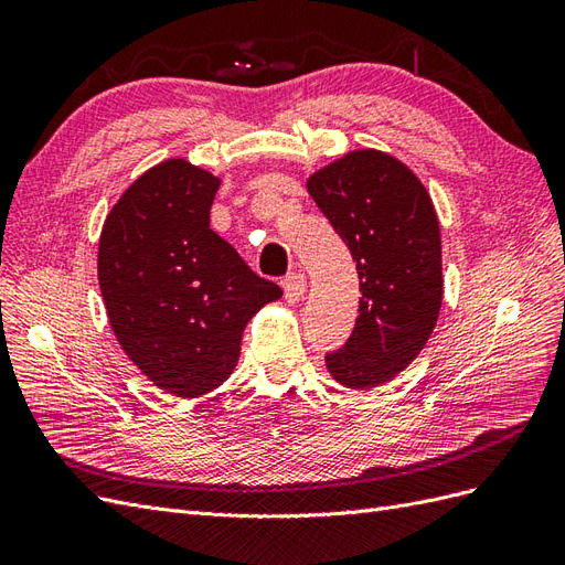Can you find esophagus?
<instances>
[{"instance_id":"1","label":"esophagus","mask_w":565,"mask_h":565,"mask_svg":"<svg viewBox=\"0 0 565 565\" xmlns=\"http://www.w3.org/2000/svg\"><path fill=\"white\" fill-rule=\"evenodd\" d=\"M282 289H285V299L289 303H297L306 292L303 273H289V276L282 280Z\"/></svg>"}]
</instances>
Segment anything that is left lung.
Listing matches in <instances>:
<instances>
[{"label":"left lung","mask_w":565,"mask_h":565,"mask_svg":"<svg viewBox=\"0 0 565 565\" xmlns=\"http://www.w3.org/2000/svg\"><path fill=\"white\" fill-rule=\"evenodd\" d=\"M306 188L349 245L363 295L351 337L324 365L349 388L386 384L419 355L440 313L434 202L413 169L372 148L318 169Z\"/></svg>","instance_id":"obj_1"}]
</instances>
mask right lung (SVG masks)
Listing matches in <instances>:
<instances>
[{"instance_id": "obj_1", "label": "right lung", "mask_w": 565, "mask_h": 565, "mask_svg": "<svg viewBox=\"0 0 565 565\" xmlns=\"http://www.w3.org/2000/svg\"><path fill=\"white\" fill-rule=\"evenodd\" d=\"M218 185L188 160H164L115 202L98 241V285L119 347L179 398L224 384L245 324L282 297L210 228Z\"/></svg>"}]
</instances>
